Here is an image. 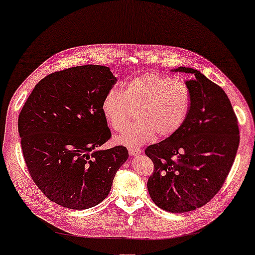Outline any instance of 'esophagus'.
Returning a JSON list of instances; mask_svg holds the SVG:
<instances>
[{
  "mask_svg": "<svg viewBox=\"0 0 255 255\" xmlns=\"http://www.w3.org/2000/svg\"><path fill=\"white\" fill-rule=\"evenodd\" d=\"M128 153H130V156L136 157V156H140L141 153H142V150L137 149V148H131V149H128Z\"/></svg>",
  "mask_w": 255,
  "mask_h": 255,
  "instance_id": "obj_1",
  "label": "esophagus"
}]
</instances>
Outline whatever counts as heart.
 <instances>
[{
    "label": "heart",
    "mask_w": 255,
    "mask_h": 255,
    "mask_svg": "<svg viewBox=\"0 0 255 255\" xmlns=\"http://www.w3.org/2000/svg\"><path fill=\"white\" fill-rule=\"evenodd\" d=\"M191 93L184 82L156 72L141 74L125 85L112 88L105 95L102 111L115 131H123L132 119V107L137 108L135 125L116 137L127 147H139L158 137L176 133L189 114Z\"/></svg>",
    "instance_id": "b5f03b06"
}]
</instances>
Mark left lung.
<instances>
[{"instance_id":"obj_1","label":"left lung","mask_w":255,"mask_h":255,"mask_svg":"<svg viewBox=\"0 0 255 255\" xmlns=\"http://www.w3.org/2000/svg\"><path fill=\"white\" fill-rule=\"evenodd\" d=\"M185 81L191 106L179 130L145 149L155 169L148 179L152 201L162 210L182 214L204 206L222 189L235 160L240 130L231 100L200 71Z\"/></svg>"}]
</instances>
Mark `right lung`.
Instances as JSON below:
<instances>
[{"label":"right lung","mask_w":255,"mask_h":255,"mask_svg":"<svg viewBox=\"0 0 255 255\" xmlns=\"http://www.w3.org/2000/svg\"><path fill=\"white\" fill-rule=\"evenodd\" d=\"M118 79L107 66H74L37 83L19 114L24 161L51 201L83 210L110 193L128 158L123 145L100 147L112 136L102 103Z\"/></svg>","instance_id":"right-lung-1"}]
</instances>
